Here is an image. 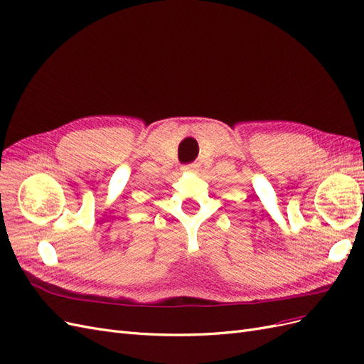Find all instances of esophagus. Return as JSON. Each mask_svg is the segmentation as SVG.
Instances as JSON below:
<instances>
[{
    "instance_id": "esophagus-1",
    "label": "esophagus",
    "mask_w": 364,
    "mask_h": 364,
    "mask_svg": "<svg viewBox=\"0 0 364 364\" xmlns=\"http://www.w3.org/2000/svg\"><path fill=\"white\" fill-rule=\"evenodd\" d=\"M196 167H197L196 164H188V165H183L182 170L183 171H193V170H196Z\"/></svg>"
}]
</instances>
